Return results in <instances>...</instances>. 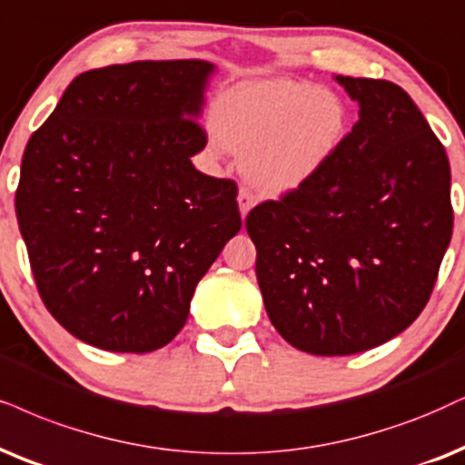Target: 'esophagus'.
Listing matches in <instances>:
<instances>
[{"label": "esophagus", "mask_w": 465, "mask_h": 465, "mask_svg": "<svg viewBox=\"0 0 465 465\" xmlns=\"http://www.w3.org/2000/svg\"><path fill=\"white\" fill-rule=\"evenodd\" d=\"M252 203H255V195H252L251 189H246V186H240L238 205H240V214H242V219H244L246 214H249V210L252 208Z\"/></svg>", "instance_id": "esophagus-1"}]
</instances>
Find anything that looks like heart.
I'll return each mask as SVG.
<instances>
[{
  "mask_svg": "<svg viewBox=\"0 0 465 465\" xmlns=\"http://www.w3.org/2000/svg\"><path fill=\"white\" fill-rule=\"evenodd\" d=\"M348 126V104L337 92L293 79L240 85L214 111L221 141L244 156L246 178L268 195L315 180L337 156Z\"/></svg>",
  "mask_w": 465,
  "mask_h": 465,
  "instance_id": "b5f03b06",
  "label": "heart"
}]
</instances>
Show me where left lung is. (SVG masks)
Segmentation results:
<instances>
[{"instance_id": "left-lung-1", "label": "left lung", "mask_w": 465, "mask_h": 465, "mask_svg": "<svg viewBox=\"0 0 465 465\" xmlns=\"http://www.w3.org/2000/svg\"><path fill=\"white\" fill-rule=\"evenodd\" d=\"M358 122L332 163L246 216L266 313L287 343L350 356L403 332L452 233L450 164L408 92L337 76Z\"/></svg>"}]
</instances>
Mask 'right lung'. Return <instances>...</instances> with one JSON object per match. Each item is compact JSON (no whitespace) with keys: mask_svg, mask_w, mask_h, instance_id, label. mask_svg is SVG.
<instances>
[{"mask_svg":"<svg viewBox=\"0 0 465 465\" xmlns=\"http://www.w3.org/2000/svg\"><path fill=\"white\" fill-rule=\"evenodd\" d=\"M214 64L133 62L79 74L27 141L15 208L45 307L73 337L145 354L242 227L238 186L193 167Z\"/></svg>","mask_w":465,"mask_h":465,"instance_id":"obj_1","label":"right lung"}]
</instances>
